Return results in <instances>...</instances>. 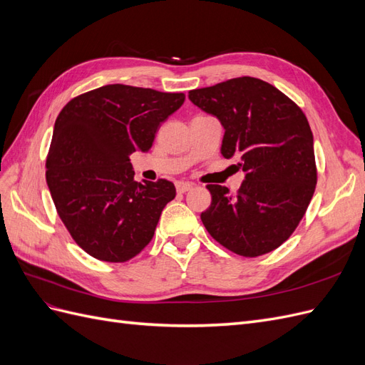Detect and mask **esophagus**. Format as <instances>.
<instances>
[{
	"label": "esophagus",
	"instance_id": "34e87169",
	"mask_svg": "<svg viewBox=\"0 0 365 365\" xmlns=\"http://www.w3.org/2000/svg\"><path fill=\"white\" fill-rule=\"evenodd\" d=\"M192 187H193L192 182L178 181V182H176V192H178V193H185V192H189Z\"/></svg>",
	"mask_w": 365,
	"mask_h": 365
}]
</instances>
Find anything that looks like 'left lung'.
Instances as JSON below:
<instances>
[{"label":"left lung","instance_id":"8db88e82","mask_svg":"<svg viewBox=\"0 0 365 365\" xmlns=\"http://www.w3.org/2000/svg\"><path fill=\"white\" fill-rule=\"evenodd\" d=\"M189 98L222 123L220 153L240 160L245 180L236 195L208 184L212 204L201 220L216 242L259 257L288 240L317 185L314 137L302 108L271 83L236 77L189 91Z\"/></svg>","mask_w":365,"mask_h":365}]
</instances>
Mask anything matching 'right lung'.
<instances>
[{
    "mask_svg": "<svg viewBox=\"0 0 365 365\" xmlns=\"http://www.w3.org/2000/svg\"><path fill=\"white\" fill-rule=\"evenodd\" d=\"M182 93L105 85L62 108L46 161V178L68 233L94 259L123 263L148 247L175 195L168 180H134L129 155L150 149Z\"/></svg>",
    "mask_w": 365,
    "mask_h": 365,
    "instance_id": "add662e5",
    "label": "right lung"
}]
</instances>
